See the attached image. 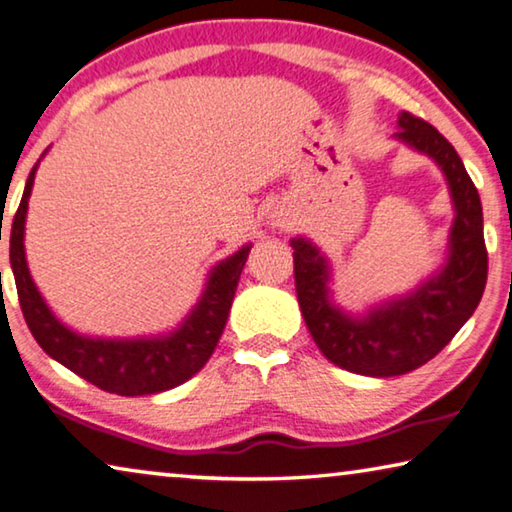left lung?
I'll return each instance as SVG.
<instances>
[{
    "label": "left lung",
    "mask_w": 512,
    "mask_h": 512,
    "mask_svg": "<svg viewBox=\"0 0 512 512\" xmlns=\"http://www.w3.org/2000/svg\"><path fill=\"white\" fill-rule=\"evenodd\" d=\"M399 127L397 138L433 156L447 174L456 222L445 270L410 297L374 308L365 320H349L329 304L324 258L304 238L290 242L299 308L315 345L331 363L365 376H399L429 363L476 311L488 281L481 197L463 161L422 117L401 111Z\"/></svg>",
    "instance_id": "obj_1"
}]
</instances>
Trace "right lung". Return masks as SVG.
<instances>
[{
	"instance_id": "1",
	"label": "right lung",
	"mask_w": 512,
	"mask_h": 512,
	"mask_svg": "<svg viewBox=\"0 0 512 512\" xmlns=\"http://www.w3.org/2000/svg\"><path fill=\"white\" fill-rule=\"evenodd\" d=\"M33 177H36V167L29 174L18 213L13 217L11 267L22 315L45 354L79 374L81 379L97 385L99 390L124 397L154 395V392L177 388L192 374H197L211 358L224 331L249 247H242L238 254L215 267L204 297L177 333L154 340L81 338L56 320L29 276L22 240Z\"/></svg>"
}]
</instances>
